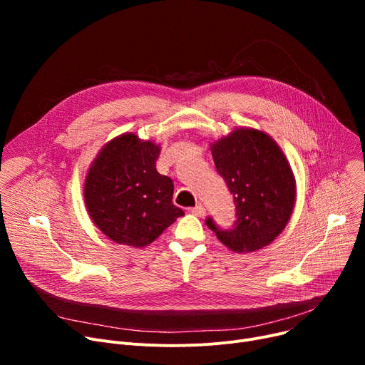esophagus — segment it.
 <instances>
[{"mask_svg":"<svg viewBox=\"0 0 365 365\" xmlns=\"http://www.w3.org/2000/svg\"><path fill=\"white\" fill-rule=\"evenodd\" d=\"M190 213L195 215V216H198V217H202V216L205 215V208H204V205H202V204H198V205H195V207L190 208Z\"/></svg>","mask_w":365,"mask_h":365,"instance_id":"1","label":"esophagus"}]
</instances>
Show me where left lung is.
I'll list each match as a JSON object with an SVG mask.
<instances>
[{"label": "left lung", "mask_w": 365, "mask_h": 365, "mask_svg": "<svg viewBox=\"0 0 365 365\" xmlns=\"http://www.w3.org/2000/svg\"><path fill=\"white\" fill-rule=\"evenodd\" d=\"M216 170L234 197L235 222L220 227L212 216L205 225L237 253L271 244L294 207L293 173L282 150L267 134L241 128L212 146Z\"/></svg>", "instance_id": "left-lung-1"}]
</instances>
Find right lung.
<instances>
[{"label":"right lung","instance_id":"right-lung-1","mask_svg":"<svg viewBox=\"0 0 365 365\" xmlns=\"http://www.w3.org/2000/svg\"><path fill=\"white\" fill-rule=\"evenodd\" d=\"M158 157L155 143L123 134L94 160L84 186L86 205L112 241L145 247L185 215L171 201L173 180L157 171Z\"/></svg>","mask_w":365,"mask_h":365}]
</instances>
